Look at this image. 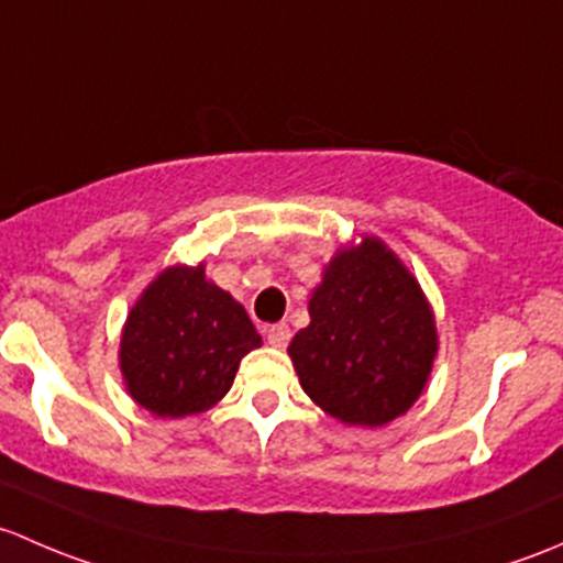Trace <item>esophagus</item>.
<instances>
[{
    "label": "esophagus",
    "instance_id": "34e87169",
    "mask_svg": "<svg viewBox=\"0 0 563 563\" xmlns=\"http://www.w3.org/2000/svg\"><path fill=\"white\" fill-rule=\"evenodd\" d=\"M265 339H268V344H274V346H279V350H284V346L289 344V339H292V330H289L287 322L271 324V328L265 330Z\"/></svg>",
    "mask_w": 563,
    "mask_h": 563
}]
</instances>
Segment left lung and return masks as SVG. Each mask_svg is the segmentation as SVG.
<instances>
[{
  "label": "left lung",
  "mask_w": 563,
  "mask_h": 563,
  "mask_svg": "<svg viewBox=\"0 0 563 563\" xmlns=\"http://www.w3.org/2000/svg\"><path fill=\"white\" fill-rule=\"evenodd\" d=\"M309 314L289 357L311 401L368 428L417 401L437 355V328L422 289L385 243L363 239L333 257Z\"/></svg>",
  "instance_id": "obj_1"
}]
</instances>
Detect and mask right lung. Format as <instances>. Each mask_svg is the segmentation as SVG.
<instances>
[{"mask_svg":"<svg viewBox=\"0 0 563 563\" xmlns=\"http://www.w3.org/2000/svg\"><path fill=\"white\" fill-rule=\"evenodd\" d=\"M263 344L233 295L202 265L170 268L143 292L121 335V374L143 409L184 417L230 390L241 357Z\"/></svg>","mask_w":563,"mask_h":563,"instance_id":"add662e5","label":"right lung"}]
</instances>
